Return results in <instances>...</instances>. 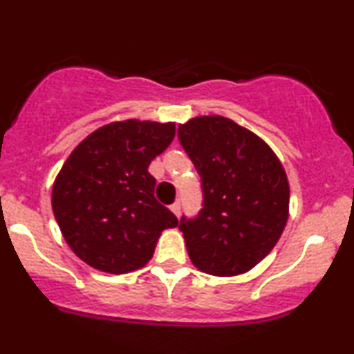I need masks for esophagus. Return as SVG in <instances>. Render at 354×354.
Returning <instances> with one entry per match:
<instances>
[{
	"instance_id": "esophagus-1",
	"label": "esophagus",
	"mask_w": 354,
	"mask_h": 354,
	"mask_svg": "<svg viewBox=\"0 0 354 354\" xmlns=\"http://www.w3.org/2000/svg\"><path fill=\"white\" fill-rule=\"evenodd\" d=\"M169 208H171V212H173V214L176 215V217H180V202H174Z\"/></svg>"
}]
</instances>
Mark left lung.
<instances>
[{
    "mask_svg": "<svg viewBox=\"0 0 354 354\" xmlns=\"http://www.w3.org/2000/svg\"><path fill=\"white\" fill-rule=\"evenodd\" d=\"M178 137L202 178L203 208L181 218L188 256L200 271L236 277L274 248L288 221V178L265 140L221 115L180 124Z\"/></svg>",
    "mask_w": 354,
    "mask_h": 354,
    "instance_id": "1",
    "label": "left lung"
}]
</instances>
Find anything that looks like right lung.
Listing matches in <instances>:
<instances>
[{"instance_id":"obj_1","label":"right lung","mask_w":354,"mask_h":354,"mask_svg":"<svg viewBox=\"0 0 354 354\" xmlns=\"http://www.w3.org/2000/svg\"><path fill=\"white\" fill-rule=\"evenodd\" d=\"M174 133V122H111L66 159L52 187V210L66 243L86 265L111 274L140 270L162 230L178 225L154 198L156 180L147 171Z\"/></svg>"}]
</instances>
